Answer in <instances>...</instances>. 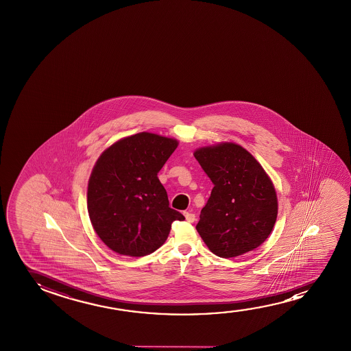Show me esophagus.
<instances>
[{
	"instance_id": "obj_1",
	"label": "esophagus",
	"mask_w": 351,
	"mask_h": 351,
	"mask_svg": "<svg viewBox=\"0 0 351 351\" xmlns=\"http://www.w3.org/2000/svg\"><path fill=\"white\" fill-rule=\"evenodd\" d=\"M183 215L186 217V221H189V223H193V221H195V215L192 213V212H183Z\"/></svg>"
}]
</instances>
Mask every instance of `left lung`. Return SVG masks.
Wrapping results in <instances>:
<instances>
[{"mask_svg": "<svg viewBox=\"0 0 351 351\" xmlns=\"http://www.w3.org/2000/svg\"><path fill=\"white\" fill-rule=\"evenodd\" d=\"M194 157L215 186L197 224L208 250L228 259L258 248L271 234L278 213L269 175L234 143L200 147Z\"/></svg>", "mask_w": 351, "mask_h": 351, "instance_id": "1", "label": "left lung"}]
</instances>
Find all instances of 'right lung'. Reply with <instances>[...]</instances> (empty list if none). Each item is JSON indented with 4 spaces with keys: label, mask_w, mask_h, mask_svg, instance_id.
<instances>
[{
    "label": "right lung",
    "mask_w": 351,
    "mask_h": 351,
    "mask_svg": "<svg viewBox=\"0 0 351 351\" xmlns=\"http://www.w3.org/2000/svg\"><path fill=\"white\" fill-rule=\"evenodd\" d=\"M178 141L138 133L116 141L98 158L87 188L92 226L111 250L145 256L168 239L173 221L184 217L169 207L159 170Z\"/></svg>",
    "instance_id": "right-lung-1"
}]
</instances>
